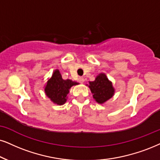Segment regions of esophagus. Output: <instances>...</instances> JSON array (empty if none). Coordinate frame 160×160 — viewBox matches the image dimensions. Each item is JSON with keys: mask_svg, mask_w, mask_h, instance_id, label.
Masks as SVG:
<instances>
[{"mask_svg": "<svg viewBox=\"0 0 160 160\" xmlns=\"http://www.w3.org/2000/svg\"><path fill=\"white\" fill-rule=\"evenodd\" d=\"M78 80H79V82H80V83H82V82H84V78L83 77H80V78H78Z\"/></svg>", "mask_w": 160, "mask_h": 160, "instance_id": "esophagus-1", "label": "esophagus"}]
</instances>
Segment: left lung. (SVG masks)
I'll return each instance as SVG.
<instances>
[{
	"label": "left lung",
	"instance_id": "obj_1",
	"mask_svg": "<svg viewBox=\"0 0 160 160\" xmlns=\"http://www.w3.org/2000/svg\"><path fill=\"white\" fill-rule=\"evenodd\" d=\"M88 87L93 94V98L100 104L112 98L114 93L112 82L109 81L106 74L102 73L99 74L94 81L89 82Z\"/></svg>",
	"mask_w": 160,
	"mask_h": 160
}]
</instances>
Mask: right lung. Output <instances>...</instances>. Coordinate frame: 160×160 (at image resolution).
I'll list each match as a JSON object with an SVG mask.
<instances>
[{"mask_svg":"<svg viewBox=\"0 0 160 160\" xmlns=\"http://www.w3.org/2000/svg\"><path fill=\"white\" fill-rule=\"evenodd\" d=\"M79 84L71 80H63L59 70H55L52 78L48 80L45 88V93L52 102L58 105L66 102L71 87Z\"/></svg>","mask_w":160,"mask_h":160,"instance_id":"add662e5","label":"right lung"}]
</instances>
